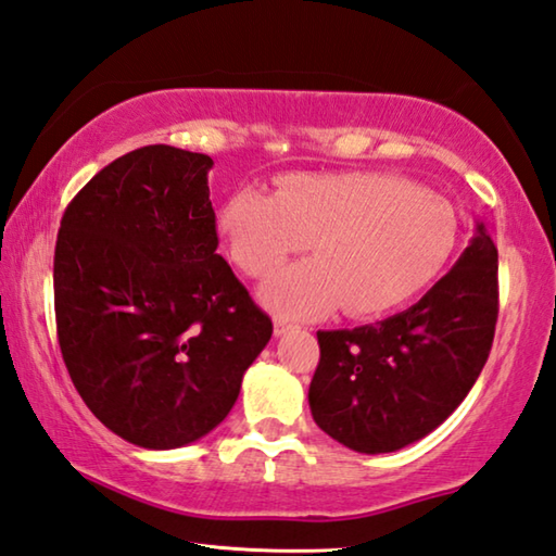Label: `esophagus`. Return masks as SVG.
<instances>
[{"label": "esophagus", "mask_w": 556, "mask_h": 556, "mask_svg": "<svg viewBox=\"0 0 556 556\" xmlns=\"http://www.w3.org/2000/svg\"><path fill=\"white\" fill-rule=\"evenodd\" d=\"M290 329H295V325H293V323H288V319H283V317H276V319H273V332H276V337H283V334H288Z\"/></svg>", "instance_id": "obj_1"}]
</instances>
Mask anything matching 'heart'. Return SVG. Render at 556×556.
Returning a JSON list of instances; mask_svg holds the SVG:
<instances>
[{"label": "heart", "instance_id": "b5f03b06", "mask_svg": "<svg viewBox=\"0 0 556 556\" xmlns=\"http://www.w3.org/2000/svg\"><path fill=\"white\" fill-rule=\"evenodd\" d=\"M231 258L268 276L313 239L315 258L276 273L261 303L286 317L393 313L440 276L459 239L450 202L388 173L290 175L278 194L239 188L217 212Z\"/></svg>", "mask_w": 556, "mask_h": 556}]
</instances>
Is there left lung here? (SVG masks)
Wrapping results in <instances>:
<instances>
[{"instance_id": "obj_1", "label": "left lung", "mask_w": 556, "mask_h": 556, "mask_svg": "<svg viewBox=\"0 0 556 556\" xmlns=\"http://www.w3.org/2000/svg\"><path fill=\"white\" fill-rule=\"evenodd\" d=\"M498 319V249L476 222L459 261L420 303L376 325L317 332L309 410L362 454L397 452L437 430L479 378Z\"/></svg>"}]
</instances>
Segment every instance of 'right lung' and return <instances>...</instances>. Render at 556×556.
<instances>
[{
	"label": "right lung",
	"instance_id": "1",
	"mask_svg": "<svg viewBox=\"0 0 556 556\" xmlns=\"http://www.w3.org/2000/svg\"><path fill=\"white\" fill-rule=\"evenodd\" d=\"M210 155L143 146L67 204L53 258L55 325L77 393L143 450L210 434L273 334L217 253Z\"/></svg>",
	"mask_w": 556,
	"mask_h": 556
}]
</instances>
